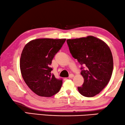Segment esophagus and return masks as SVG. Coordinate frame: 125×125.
Returning <instances> with one entry per match:
<instances>
[{
	"mask_svg": "<svg viewBox=\"0 0 125 125\" xmlns=\"http://www.w3.org/2000/svg\"><path fill=\"white\" fill-rule=\"evenodd\" d=\"M73 76H74V75H73V74H72V73H71V74L69 75V78L70 79H72V78H73Z\"/></svg>",
	"mask_w": 125,
	"mask_h": 125,
	"instance_id": "34e87169",
	"label": "esophagus"
}]
</instances>
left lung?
Returning <instances> with one entry per match:
<instances>
[{"label":"left lung","mask_w":125,"mask_h":125,"mask_svg":"<svg viewBox=\"0 0 125 125\" xmlns=\"http://www.w3.org/2000/svg\"><path fill=\"white\" fill-rule=\"evenodd\" d=\"M70 52L82 66L84 83L78 89L82 95L94 97L104 88L111 78L113 59L111 50L105 42L89 36L67 40ZM86 68L83 69L82 66Z\"/></svg>","instance_id":"1"}]
</instances>
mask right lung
Here are the masks:
<instances>
[{
	"label": "right lung",
	"mask_w": 125,
	"mask_h": 125,
	"mask_svg": "<svg viewBox=\"0 0 125 125\" xmlns=\"http://www.w3.org/2000/svg\"><path fill=\"white\" fill-rule=\"evenodd\" d=\"M66 39L39 38L29 42L21 55L20 67L23 79L30 89L42 97H51L60 90L62 80L51 73L52 59Z\"/></svg>",
	"instance_id": "add662e5"
}]
</instances>
